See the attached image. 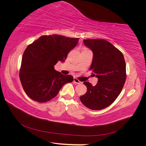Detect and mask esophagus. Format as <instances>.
<instances>
[{
  "mask_svg": "<svg viewBox=\"0 0 146 146\" xmlns=\"http://www.w3.org/2000/svg\"><path fill=\"white\" fill-rule=\"evenodd\" d=\"M74 82L75 83H77V84H80V83H82L80 80H78L77 78H74Z\"/></svg>",
  "mask_w": 146,
  "mask_h": 146,
  "instance_id": "obj_1",
  "label": "esophagus"
}]
</instances>
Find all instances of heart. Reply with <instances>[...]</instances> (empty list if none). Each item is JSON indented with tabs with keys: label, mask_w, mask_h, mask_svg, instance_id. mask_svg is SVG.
Here are the masks:
<instances>
[{
	"label": "heart",
	"mask_w": 146,
	"mask_h": 146,
	"mask_svg": "<svg viewBox=\"0 0 146 146\" xmlns=\"http://www.w3.org/2000/svg\"><path fill=\"white\" fill-rule=\"evenodd\" d=\"M88 49L87 48H86V47H85V48H83V51H85V50H88Z\"/></svg>",
	"instance_id": "obj_1"
}]
</instances>
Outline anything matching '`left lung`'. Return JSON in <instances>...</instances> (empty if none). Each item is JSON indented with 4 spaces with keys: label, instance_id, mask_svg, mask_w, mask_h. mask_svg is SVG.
Wrapping results in <instances>:
<instances>
[{
    "label": "left lung",
    "instance_id": "obj_1",
    "mask_svg": "<svg viewBox=\"0 0 146 146\" xmlns=\"http://www.w3.org/2000/svg\"><path fill=\"white\" fill-rule=\"evenodd\" d=\"M83 42L93 52L90 70L98 78V82L95 86L88 82H83L87 91L80 99L91 110L104 109L114 102L124 85L125 60L122 53L105 39H84Z\"/></svg>",
    "mask_w": 146,
    "mask_h": 146
}]
</instances>
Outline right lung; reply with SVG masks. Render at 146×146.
<instances>
[{
  "instance_id": "add662e5",
  "label": "right lung",
  "mask_w": 146,
  "mask_h": 146,
  "mask_svg": "<svg viewBox=\"0 0 146 146\" xmlns=\"http://www.w3.org/2000/svg\"><path fill=\"white\" fill-rule=\"evenodd\" d=\"M78 38L58 35H44L25 50L19 78L23 89L30 99L39 103L50 100L66 83L74 80L54 69L58 61H64L69 52L76 46Z\"/></svg>"
}]
</instances>
